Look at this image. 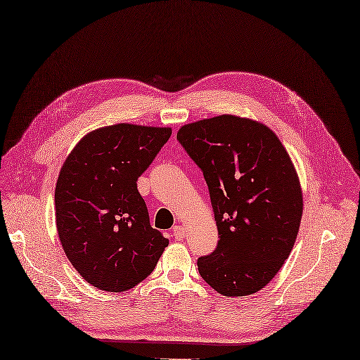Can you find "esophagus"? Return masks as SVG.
<instances>
[{
  "label": "esophagus",
  "instance_id": "esophagus-1",
  "mask_svg": "<svg viewBox=\"0 0 360 360\" xmlns=\"http://www.w3.org/2000/svg\"><path fill=\"white\" fill-rule=\"evenodd\" d=\"M184 237H186V232H184L183 226H174V228H172V238H174L176 241H181Z\"/></svg>",
  "mask_w": 360,
  "mask_h": 360
}]
</instances>
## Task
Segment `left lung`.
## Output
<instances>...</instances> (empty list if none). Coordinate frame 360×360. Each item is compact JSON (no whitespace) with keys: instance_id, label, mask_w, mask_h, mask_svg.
Wrapping results in <instances>:
<instances>
[{"instance_id":"left-lung-1","label":"left lung","mask_w":360,"mask_h":360,"mask_svg":"<svg viewBox=\"0 0 360 360\" xmlns=\"http://www.w3.org/2000/svg\"><path fill=\"white\" fill-rule=\"evenodd\" d=\"M177 140L202 171L219 243L198 271L225 296L265 288L292 252L302 193L292 160L262 123L221 115L181 127Z\"/></svg>"}]
</instances>
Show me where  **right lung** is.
Instances as JSON below:
<instances>
[{
  "label": "right lung",
  "mask_w": 360,
  "mask_h": 360,
  "mask_svg": "<svg viewBox=\"0 0 360 360\" xmlns=\"http://www.w3.org/2000/svg\"><path fill=\"white\" fill-rule=\"evenodd\" d=\"M169 137V128L119 123L86 135L62 165L55 189L59 240L72 266L98 289L137 286L168 245L150 226L137 180Z\"/></svg>",
  "instance_id": "add662e5"
}]
</instances>
